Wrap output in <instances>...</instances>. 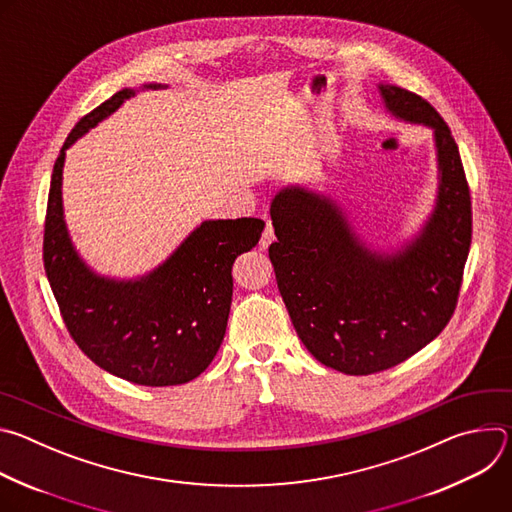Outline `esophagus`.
I'll return each mask as SVG.
<instances>
[{"label": "esophagus", "instance_id": "esophagus-1", "mask_svg": "<svg viewBox=\"0 0 512 512\" xmlns=\"http://www.w3.org/2000/svg\"><path fill=\"white\" fill-rule=\"evenodd\" d=\"M275 241V235H273V225H271V221H267V227H265V231H263V235H261V249H267L271 243Z\"/></svg>", "mask_w": 512, "mask_h": 512}]
</instances>
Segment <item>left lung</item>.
I'll use <instances>...</instances> for the list:
<instances>
[{
  "mask_svg": "<svg viewBox=\"0 0 512 512\" xmlns=\"http://www.w3.org/2000/svg\"><path fill=\"white\" fill-rule=\"evenodd\" d=\"M387 109L435 133L440 192L421 235L395 255L364 247L340 206L300 186L271 202L279 294L304 346L330 369L373 375L440 334L458 306L472 243V202L448 123L425 99L379 85Z\"/></svg>",
  "mask_w": 512,
  "mask_h": 512,
  "instance_id": "left-lung-1",
  "label": "left lung"
}]
</instances>
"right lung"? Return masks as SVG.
Here are the masks:
<instances>
[{
	"label": "right lung",
	"instance_id": "obj_1",
	"mask_svg": "<svg viewBox=\"0 0 512 512\" xmlns=\"http://www.w3.org/2000/svg\"><path fill=\"white\" fill-rule=\"evenodd\" d=\"M133 95V89L115 93L68 133L52 170L42 257L64 326L97 367L135 385L170 387L204 373L221 348L233 300V263L259 243L265 223L206 221L148 277L115 281L95 275L72 249L64 227V152Z\"/></svg>",
	"mask_w": 512,
	"mask_h": 512
}]
</instances>
